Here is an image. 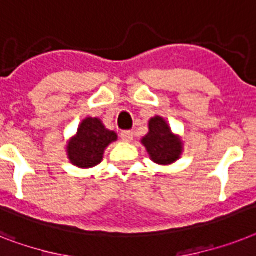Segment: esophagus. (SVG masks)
Listing matches in <instances>:
<instances>
[{
	"instance_id": "34e87169",
	"label": "esophagus",
	"mask_w": 256,
	"mask_h": 256,
	"mask_svg": "<svg viewBox=\"0 0 256 256\" xmlns=\"http://www.w3.org/2000/svg\"><path fill=\"white\" fill-rule=\"evenodd\" d=\"M120 137H122V140L126 141V142H130L133 140V132L132 130H122L120 133Z\"/></svg>"
}]
</instances>
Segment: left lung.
Segmentation results:
<instances>
[{"label":"left lung","instance_id":"obj_1","mask_svg":"<svg viewBox=\"0 0 256 256\" xmlns=\"http://www.w3.org/2000/svg\"><path fill=\"white\" fill-rule=\"evenodd\" d=\"M142 144L156 164H168L180 156V140L171 133L166 122L160 116L150 119L149 133L142 138Z\"/></svg>","mask_w":256,"mask_h":256}]
</instances>
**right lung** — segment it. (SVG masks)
Returning a JSON list of instances; mask_svg holds the SVG:
<instances>
[{
	"instance_id": "add662e5",
	"label": "right lung",
	"mask_w": 256,
	"mask_h": 256,
	"mask_svg": "<svg viewBox=\"0 0 256 256\" xmlns=\"http://www.w3.org/2000/svg\"><path fill=\"white\" fill-rule=\"evenodd\" d=\"M116 138V133L106 130L100 120L88 118L80 126L77 136L69 144V158L78 168H94L102 161L106 148Z\"/></svg>"
}]
</instances>
